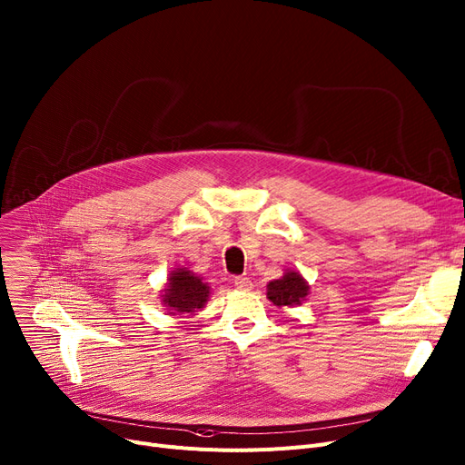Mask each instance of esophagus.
<instances>
[{
	"label": "esophagus",
	"mask_w": 465,
	"mask_h": 465,
	"mask_svg": "<svg viewBox=\"0 0 465 465\" xmlns=\"http://www.w3.org/2000/svg\"><path fill=\"white\" fill-rule=\"evenodd\" d=\"M234 287L236 289H240V291H250L252 289V282H250V278H243V276H238V278H234Z\"/></svg>",
	"instance_id": "obj_1"
}]
</instances>
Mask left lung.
I'll list each match as a JSON object with an SVG mask.
<instances>
[{"instance_id":"obj_1","label":"left lung","mask_w":465,"mask_h":465,"mask_svg":"<svg viewBox=\"0 0 465 465\" xmlns=\"http://www.w3.org/2000/svg\"><path fill=\"white\" fill-rule=\"evenodd\" d=\"M310 294V283L304 280V276L300 274L298 270H285L283 276L280 280L268 282L266 285V298L272 304L282 308H294L300 306L308 300Z\"/></svg>"}]
</instances>
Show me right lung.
<instances>
[{
  "label": "right lung",
  "instance_id": "obj_1",
  "mask_svg": "<svg viewBox=\"0 0 465 465\" xmlns=\"http://www.w3.org/2000/svg\"><path fill=\"white\" fill-rule=\"evenodd\" d=\"M161 304L171 315H195L203 310L210 298V285L187 266L171 270L165 289L161 291Z\"/></svg>",
  "mask_w": 465,
  "mask_h": 465
}]
</instances>
